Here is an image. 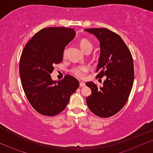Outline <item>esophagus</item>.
Listing matches in <instances>:
<instances>
[{
    "instance_id": "esophagus-1",
    "label": "esophagus",
    "mask_w": 153,
    "mask_h": 153,
    "mask_svg": "<svg viewBox=\"0 0 153 153\" xmlns=\"http://www.w3.org/2000/svg\"><path fill=\"white\" fill-rule=\"evenodd\" d=\"M79 86L81 87H84V86H85V83H84V82H80Z\"/></svg>"
}]
</instances>
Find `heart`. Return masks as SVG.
I'll list each match as a JSON object with an SVG mask.
<instances>
[{
	"mask_svg": "<svg viewBox=\"0 0 153 153\" xmlns=\"http://www.w3.org/2000/svg\"><path fill=\"white\" fill-rule=\"evenodd\" d=\"M80 47L83 51L85 50L88 49V48H92V44L87 39H83L80 41ZM66 54V51L64 52V55ZM87 67L84 66H79L76 67H74L72 69V73L78 78H82L85 74V73L87 71Z\"/></svg>",
	"mask_w": 153,
	"mask_h": 153,
	"instance_id": "obj_1",
	"label": "heart"
}]
</instances>
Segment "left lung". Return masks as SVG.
Returning <instances> with one entry per match:
<instances>
[{
	"instance_id": "8db88e82",
	"label": "left lung",
	"mask_w": 153,
	"mask_h": 153,
	"mask_svg": "<svg viewBox=\"0 0 153 153\" xmlns=\"http://www.w3.org/2000/svg\"><path fill=\"white\" fill-rule=\"evenodd\" d=\"M85 31L100 41V55L97 78L106 76L103 87L94 82L86 85L91 90L87 97L90 111L100 117H109L125 106L130 96L134 81V65L131 53L119 35L107 28H87Z\"/></svg>"
}]
</instances>
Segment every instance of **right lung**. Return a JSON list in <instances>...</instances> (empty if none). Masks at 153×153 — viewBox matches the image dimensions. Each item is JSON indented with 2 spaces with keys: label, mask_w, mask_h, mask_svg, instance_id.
<instances>
[{
  "label": "right lung",
  "mask_w": 153,
  "mask_h": 153,
  "mask_svg": "<svg viewBox=\"0 0 153 153\" xmlns=\"http://www.w3.org/2000/svg\"><path fill=\"white\" fill-rule=\"evenodd\" d=\"M73 28L49 27L39 30L23 49L19 64L21 84L30 105L39 114L55 116L62 112L79 86L71 75L53 81L55 64L63 60L65 47L75 38Z\"/></svg>",
  "instance_id": "add662e5"
}]
</instances>
